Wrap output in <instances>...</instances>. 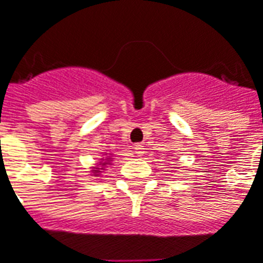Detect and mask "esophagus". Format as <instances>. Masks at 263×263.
Segmentation results:
<instances>
[{
    "instance_id": "esophagus-1",
    "label": "esophagus",
    "mask_w": 263,
    "mask_h": 263,
    "mask_svg": "<svg viewBox=\"0 0 263 263\" xmlns=\"http://www.w3.org/2000/svg\"><path fill=\"white\" fill-rule=\"evenodd\" d=\"M133 149H134V154H137L139 157H141V155L144 154V149H145V148H144V145H141V144H136V145L133 147Z\"/></svg>"
}]
</instances>
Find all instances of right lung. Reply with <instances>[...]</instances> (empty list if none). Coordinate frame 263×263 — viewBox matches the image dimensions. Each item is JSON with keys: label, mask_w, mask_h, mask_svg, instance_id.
Listing matches in <instances>:
<instances>
[{"label": "right lung", "mask_w": 263, "mask_h": 263, "mask_svg": "<svg viewBox=\"0 0 263 263\" xmlns=\"http://www.w3.org/2000/svg\"><path fill=\"white\" fill-rule=\"evenodd\" d=\"M109 159H110V158H106L105 161H109ZM100 165H101V167H94L96 171H92V173H94L96 176L98 175V173H100V169H104V167H105L104 165H108V162H100Z\"/></svg>", "instance_id": "obj_1"}]
</instances>
